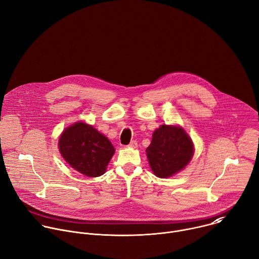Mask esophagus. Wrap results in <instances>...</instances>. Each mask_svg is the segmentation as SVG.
Instances as JSON below:
<instances>
[{"mask_svg":"<svg viewBox=\"0 0 259 259\" xmlns=\"http://www.w3.org/2000/svg\"><path fill=\"white\" fill-rule=\"evenodd\" d=\"M129 147H132V148H136L137 147V141L136 140H132L129 144H128Z\"/></svg>","mask_w":259,"mask_h":259,"instance_id":"1","label":"esophagus"}]
</instances>
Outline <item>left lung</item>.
<instances>
[{"mask_svg": "<svg viewBox=\"0 0 259 259\" xmlns=\"http://www.w3.org/2000/svg\"><path fill=\"white\" fill-rule=\"evenodd\" d=\"M194 145L180 126L161 125L152 134V140L146 148V155L153 174L159 178H168L182 170L191 160Z\"/></svg>", "mask_w": 259, "mask_h": 259, "instance_id": "8db88e82", "label": "left lung"}]
</instances>
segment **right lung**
Wrapping results in <instances>:
<instances>
[{
  "mask_svg": "<svg viewBox=\"0 0 259 259\" xmlns=\"http://www.w3.org/2000/svg\"><path fill=\"white\" fill-rule=\"evenodd\" d=\"M59 151L67 163L80 174L99 177L105 174L115 148L94 126L77 122L61 134Z\"/></svg>",
  "mask_w": 259,
  "mask_h": 259,
  "instance_id": "right-lung-1",
  "label": "right lung"
}]
</instances>
